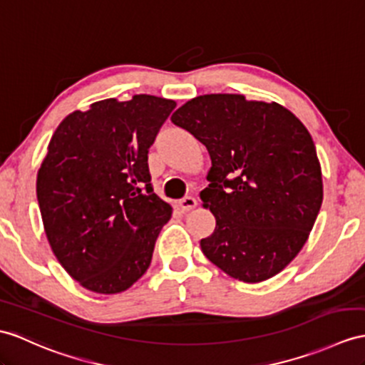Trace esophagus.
<instances>
[{"mask_svg":"<svg viewBox=\"0 0 365 365\" xmlns=\"http://www.w3.org/2000/svg\"><path fill=\"white\" fill-rule=\"evenodd\" d=\"M197 204L198 202H197V200H195L193 197H184L182 200L178 201V206H180V209L184 210V212L195 209V207H197Z\"/></svg>","mask_w":365,"mask_h":365,"instance_id":"34e87169","label":"esophagus"}]
</instances>
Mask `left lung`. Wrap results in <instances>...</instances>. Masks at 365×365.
Masks as SVG:
<instances>
[{"label": "left lung", "mask_w": 365, "mask_h": 365, "mask_svg": "<svg viewBox=\"0 0 365 365\" xmlns=\"http://www.w3.org/2000/svg\"><path fill=\"white\" fill-rule=\"evenodd\" d=\"M207 148L210 182L200 197L215 217L201 251L230 277L268 280L307 243L324 198L311 135L275 102L204 94L172 114Z\"/></svg>", "instance_id": "1"}]
</instances>
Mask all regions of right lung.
<instances>
[{"label": "right lung", "instance_id": "add662e5", "mask_svg": "<svg viewBox=\"0 0 365 365\" xmlns=\"http://www.w3.org/2000/svg\"><path fill=\"white\" fill-rule=\"evenodd\" d=\"M176 106L136 94L105 99L60 122L37 173V200L52 252L97 294L128 289L152 263L172 217L153 192L148 148Z\"/></svg>", "mask_w": 365, "mask_h": 365}]
</instances>
